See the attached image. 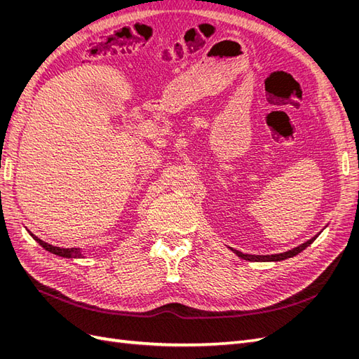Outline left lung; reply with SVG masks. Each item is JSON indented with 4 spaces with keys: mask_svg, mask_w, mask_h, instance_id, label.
Returning a JSON list of instances; mask_svg holds the SVG:
<instances>
[{
    "mask_svg": "<svg viewBox=\"0 0 359 359\" xmlns=\"http://www.w3.org/2000/svg\"><path fill=\"white\" fill-rule=\"evenodd\" d=\"M313 241H314V238H311V240H309L307 243H304V244H301V245H298L295 248L289 250V252L278 253V255H265V256L264 255L262 256H260V255H244L241 252H238V250H233V253L238 257H241L244 260H250V262H280V260H285V259L297 256L298 253L302 252V250H306Z\"/></svg>",
    "mask_w": 359,
    "mask_h": 359,
    "instance_id": "obj_1",
    "label": "left lung"
}]
</instances>
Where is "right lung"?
Masks as SVG:
<instances>
[{
	"label": "right lung",
	"instance_id": "add662e5",
	"mask_svg": "<svg viewBox=\"0 0 359 359\" xmlns=\"http://www.w3.org/2000/svg\"><path fill=\"white\" fill-rule=\"evenodd\" d=\"M34 240H36V241H37L43 248L48 250V252H50V253H53V255H57V256L67 257V259H81V257H83V255H82V250H81V248H74V247H72V248L53 247V245H50V244H48V243H45V241L39 240L37 236H34Z\"/></svg>",
	"mask_w": 359,
	"mask_h": 359
}]
</instances>
